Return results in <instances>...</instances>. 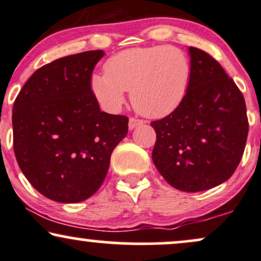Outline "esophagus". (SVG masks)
Wrapping results in <instances>:
<instances>
[{
  "label": "esophagus",
  "mask_w": 261,
  "mask_h": 261,
  "mask_svg": "<svg viewBox=\"0 0 261 261\" xmlns=\"http://www.w3.org/2000/svg\"><path fill=\"white\" fill-rule=\"evenodd\" d=\"M143 123H144V122L142 121V119H138V118L130 117V118H129V123H128V128H129L130 130H133L134 128L138 127V125L143 124Z\"/></svg>",
  "instance_id": "34e87169"
}]
</instances>
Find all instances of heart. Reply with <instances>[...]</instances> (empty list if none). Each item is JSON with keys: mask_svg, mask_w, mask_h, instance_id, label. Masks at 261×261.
Segmentation results:
<instances>
[{"mask_svg": "<svg viewBox=\"0 0 261 261\" xmlns=\"http://www.w3.org/2000/svg\"><path fill=\"white\" fill-rule=\"evenodd\" d=\"M105 74L95 73L90 89L109 112H117L130 90L132 105L150 118L171 115L188 93L192 66L185 51L174 46L136 47L118 52L103 66Z\"/></svg>", "mask_w": 261, "mask_h": 261, "instance_id": "obj_1", "label": "heart"}]
</instances>
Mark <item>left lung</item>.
Returning <instances> with one entry per match:
<instances>
[{
  "mask_svg": "<svg viewBox=\"0 0 261 261\" xmlns=\"http://www.w3.org/2000/svg\"><path fill=\"white\" fill-rule=\"evenodd\" d=\"M188 93L171 115L151 122L152 161L168 185L201 192L227 180L240 165L248 137L246 101L221 64L189 47Z\"/></svg>",
  "mask_w": 261,
  "mask_h": 261,
  "instance_id": "1",
  "label": "left lung"
}]
</instances>
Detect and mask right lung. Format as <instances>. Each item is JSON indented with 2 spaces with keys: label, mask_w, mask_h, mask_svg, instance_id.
<instances>
[{
  "label": "right lung",
  "mask_w": 261,
  "mask_h": 261,
  "mask_svg": "<svg viewBox=\"0 0 261 261\" xmlns=\"http://www.w3.org/2000/svg\"><path fill=\"white\" fill-rule=\"evenodd\" d=\"M103 51H85L34 72L14 101L13 148L21 172L46 198L73 204L105 179L128 117L100 110L90 89Z\"/></svg>",
  "instance_id": "1"
}]
</instances>
